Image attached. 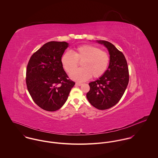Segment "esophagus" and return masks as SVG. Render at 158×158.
Segmentation results:
<instances>
[{"instance_id":"1","label":"esophagus","mask_w":158,"mask_h":158,"mask_svg":"<svg viewBox=\"0 0 158 158\" xmlns=\"http://www.w3.org/2000/svg\"><path fill=\"white\" fill-rule=\"evenodd\" d=\"M75 85H76L77 86H81V85H82V83H78V82H77V83H75Z\"/></svg>"}]
</instances>
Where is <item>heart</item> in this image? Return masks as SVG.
Here are the masks:
<instances>
[{
    "label": "heart",
    "instance_id": "obj_1",
    "mask_svg": "<svg viewBox=\"0 0 158 158\" xmlns=\"http://www.w3.org/2000/svg\"><path fill=\"white\" fill-rule=\"evenodd\" d=\"M61 64L67 73H70L77 66V62H82L81 69L70 74L71 79L83 81L93 78H99L105 73L108 67L110 57L105 51L90 45L77 47L73 53L66 52L61 57Z\"/></svg>",
    "mask_w": 158,
    "mask_h": 158
}]
</instances>
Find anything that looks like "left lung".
<instances>
[{"label":"left lung","mask_w":158,"mask_h":158,"mask_svg":"<svg viewBox=\"0 0 158 158\" xmlns=\"http://www.w3.org/2000/svg\"><path fill=\"white\" fill-rule=\"evenodd\" d=\"M97 42L107 48L110 63L102 77L89 83L90 90L86 94V98L95 108L106 110L116 105L123 96L129 83V70L122 52L110 42L105 40Z\"/></svg>","instance_id":"8db88e82"}]
</instances>
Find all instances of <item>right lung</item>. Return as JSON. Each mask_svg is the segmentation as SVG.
Returning <instances> with one entry per match:
<instances>
[{"mask_svg":"<svg viewBox=\"0 0 158 158\" xmlns=\"http://www.w3.org/2000/svg\"><path fill=\"white\" fill-rule=\"evenodd\" d=\"M68 47L65 42H49L32 55L27 66V90L34 102L48 111L62 106L75 84L68 78L60 60Z\"/></svg>","mask_w":158,"mask_h":158,"instance_id":"obj_1","label":"right lung"}]
</instances>
